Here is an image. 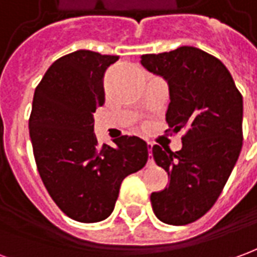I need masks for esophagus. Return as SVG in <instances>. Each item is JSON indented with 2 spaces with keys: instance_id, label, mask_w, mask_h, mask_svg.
I'll return each instance as SVG.
<instances>
[{
  "instance_id": "34e87169",
  "label": "esophagus",
  "mask_w": 257,
  "mask_h": 257,
  "mask_svg": "<svg viewBox=\"0 0 257 257\" xmlns=\"http://www.w3.org/2000/svg\"><path fill=\"white\" fill-rule=\"evenodd\" d=\"M146 145H147V150H149V160H147V165H153V162H154V160H153V154H151L153 145H151L150 142H147Z\"/></svg>"
}]
</instances>
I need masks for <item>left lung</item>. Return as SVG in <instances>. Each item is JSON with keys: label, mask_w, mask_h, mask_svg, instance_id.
Instances as JSON below:
<instances>
[{"label": "left lung", "mask_w": 257, "mask_h": 257, "mask_svg": "<svg viewBox=\"0 0 257 257\" xmlns=\"http://www.w3.org/2000/svg\"><path fill=\"white\" fill-rule=\"evenodd\" d=\"M140 63L167 81V122L186 131L182 150L153 147L169 183L151 193V206L164 223L183 226L213 206L242 147V96L219 59L194 47L143 55Z\"/></svg>", "instance_id": "8db88e82"}]
</instances>
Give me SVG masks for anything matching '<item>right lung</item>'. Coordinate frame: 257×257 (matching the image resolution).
<instances>
[{"mask_svg":"<svg viewBox=\"0 0 257 257\" xmlns=\"http://www.w3.org/2000/svg\"><path fill=\"white\" fill-rule=\"evenodd\" d=\"M118 56L75 51L58 59L36 88L29 131L48 193L74 220L111 215L122 180L145 167L149 151L138 136L99 145L93 112L103 104V75Z\"/></svg>","mask_w":257,"mask_h":257,"instance_id":"1","label":"right lung"}]
</instances>
